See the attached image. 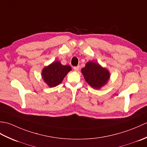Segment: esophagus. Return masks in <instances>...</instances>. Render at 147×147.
I'll list each match as a JSON object with an SVG mask.
<instances>
[{"mask_svg": "<svg viewBox=\"0 0 147 147\" xmlns=\"http://www.w3.org/2000/svg\"><path fill=\"white\" fill-rule=\"evenodd\" d=\"M74 70L75 71H79V67L76 66V67H74Z\"/></svg>", "mask_w": 147, "mask_h": 147, "instance_id": "esophagus-1", "label": "esophagus"}]
</instances>
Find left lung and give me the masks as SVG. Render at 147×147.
Listing matches in <instances>:
<instances>
[{"label":"left lung","mask_w":147,"mask_h":147,"mask_svg":"<svg viewBox=\"0 0 147 147\" xmlns=\"http://www.w3.org/2000/svg\"><path fill=\"white\" fill-rule=\"evenodd\" d=\"M82 73L86 82L95 89H100L105 85L111 76L108 69L93 61L87 62L82 69Z\"/></svg>","instance_id":"8db88e82"}]
</instances>
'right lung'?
<instances>
[{
  "mask_svg": "<svg viewBox=\"0 0 147 147\" xmlns=\"http://www.w3.org/2000/svg\"><path fill=\"white\" fill-rule=\"evenodd\" d=\"M70 65H62L58 61H54L43 68L42 78L49 87H55L61 83L67 73L71 71Z\"/></svg>",
  "mask_w": 147,
  "mask_h": 147,
  "instance_id": "right-lung-1",
  "label": "right lung"
}]
</instances>
